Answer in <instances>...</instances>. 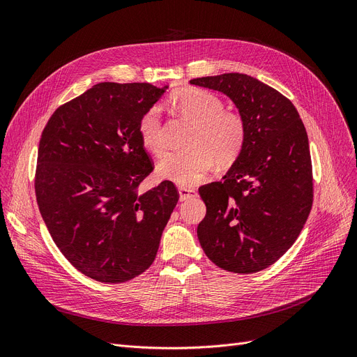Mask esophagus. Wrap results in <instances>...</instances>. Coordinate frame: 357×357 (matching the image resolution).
I'll return each mask as SVG.
<instances>
[{"label": "esophagus", "instance_id": "1", "mask_svg": "<svg viewBox=\"0 0 357 357\" xmlns=\"http://www.w3.org/2000/svg\"><path fill=\"white\" fill-rule=\"evenodd\" d=\"M197 197V191L191 190V188H179V199L181 201H186L190 198Z\"/></svg>", "mask_w": 357, "mask_h": 357}]
</instances>
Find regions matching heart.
<instances>
[{"label":"heart","instance_id":"1","mask_svg":"<svg viewBox=\"0 0 357 357\" xmlns=\"http://www.w3.org/2000/svg\"><path fill=\"white\" fill-rule=\"evenodd\" d=\"M171 105L181 117L194 124L188 150L165 156L158 163V175L181 186H194L210 174L214 160L220 166L230 165L241 152L246 126L240 114L222 109L221 100L199 88H182L171 96ZM143 147L155 156L165 153L162 112L149 108L139 121Z\"/></svg>","mask_w":357,"mask_h":357}]
</instances>
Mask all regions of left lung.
I'll use <instances>...</instances> for the list:
<instances>
[{
	"instance_id": "obj_1",
	"label": "left lung",
	"mask_w": 357,
	"mask_h": 357,
	"mask_svg": "<svg viewBox=\"0 0 357 357\" xmlns=\"http://www.w3.org/2000/svg\"><path fill=\"white\" fill-rule=\"evenodd\" d=\"M190 84L227 96L246 126L245 144L227 174L198 190L207 207L197 229L201 248L224 271H264L294 245L312 207L304 123L287 97L249 75Z\"/></svg>"
}]
</instances>
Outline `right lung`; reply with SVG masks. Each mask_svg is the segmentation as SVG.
<instances>
[{"label": "right lung", "mask_w": 357, "mask_h": 357, "mask_svg": "<svg viewBox=\"0 0 357 357\" xmlns=\"http://www.w3.org/2000/svg\"><path fill=\"white\" fill-rule=\"evenodd\" d=\"M169 86L101 82L53 112L39 143L36 198L62 255L105 284L156 257L179 194L171 181L139 192L153 171L139 121Z\"/></svg>", "instance_id": "obj_1"}]
</instances>
